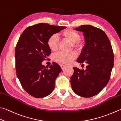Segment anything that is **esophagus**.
I'll return each instance as SVG.
<instances>
[{
    "label": "esophagus",
    "mask_w": 121,
    "mask_h": 121,
    "mask_svg": "<svg viewBox=\"0 0 121 121\" xmlns=\"http://www.w3.org/2000/svg\"><path fill=\"white\" fill-rule=\"evenodd\" d=\"M60 67H61V69H62V70L64 69V68L65 67V65H60Z\"/></svg>",
    "instance_id": "34e87169"
}]
</instances>
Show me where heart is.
<instances>
[{
    "mask_svg": "<svg viewBox=\"0 0 121 121\" xmlns=\"http://www.w3.org/2000/svg\"><path fill=\"white\" fill-rule=\"evenodd\" d=\"M61 35L63 38L72 42L73 47L77 50H81L83 47V42L80 40V35L78 32L68 28L61 32ZM59 38L56 34L52 35L48 41V45L52 51H56L58 48ZM76 58V54L74 52H59L54 56V60L60 64L68 65L71 62Z\"/></svg>",
    "mask_w": 121,
    "mask_h": 121,
    "instance_id": "b5f03b06",
    "label": "heart"
}]
</instances>
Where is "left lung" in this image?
<instances>
[{
  "mask_svg": "<svg viewBox=\"0 0 121 121\" xmlns=\"http://www.w3.org/2000/svg\"><path fill=\"white\" fill-rule=\"evenodd\" d=\"M75 30L83 32L85 44L77 60L87 63L86 69L73 67L71 77L72 89L77 95L91 97L106 86L114 65V53L111 44L105 33L90 25H81Z\"/></svg>",
  "mask_w": 121,
  "mask_h": 121,
  "instance_id": "obj_1",
  "label": "left lung"
}]
</instances>
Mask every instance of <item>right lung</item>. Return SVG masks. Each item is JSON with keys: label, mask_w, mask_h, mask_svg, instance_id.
<instances>
[{"label": "right lung", "mask_w": 121, "mask_h": 121, "mask_svg": "<svg viewBox=\"0 0 121 121\" xmlns=\"http://www.w3.org/2000/svg\"><path fill=\"white\" fill-rule=\"evenodd\" d=\"M65 28L39 23L26 28L19 37L15 53L16 74L23 89L33 97H44L54 89L61 68L53 62L48 69L42 62L51 53L48 39Z\"/></svg>", "instance_id": "1"}]
</instances>
